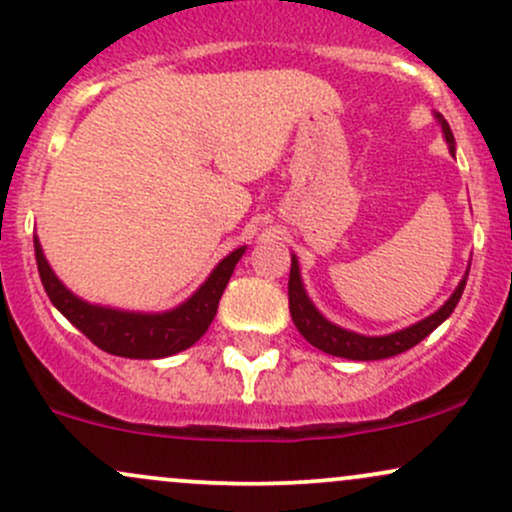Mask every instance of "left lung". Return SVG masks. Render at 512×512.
<instances>
[{
	"instance_id": "left-lung-1",
	"label": "left lung",
	"mask_w": 512,
	"mask_h": 512,
	"mask_svg": "<svg viewBox=\"0 0 512 512\" xmlns=\"http://www.w3.org/2000/svg\"><path fill=\"white\" fill-rule=\"evenodd\" d=\"M440 127H443L445 142L450 144V154H455V137H452L450 125L443 120V115H436ZM469 274V272H467ZM467 274L462 276V281L457 284V289L452 296L445 301L443 308H438L436 313L428 315L426 320L416 322V325L407 327V330H399L385 337H363V334L342 330V327L332 325L330 320H325L313 303H310L308 293L303 289L301 281V269H298L296 255H291V274H289V310L293 317V325L298 327V332L308 339L310 344L317 346L320 351L330 356L339 358H351V361H380V358H390L409 351L411 346H416L421 339H426L440 322H445L455 310V305L460 303L464 284H467Z\"/></svg>"
}]
</instances>
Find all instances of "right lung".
Instances as JSON below:
<instances>
[{
	"mask_svg": "<svg viewBox=\"0 0 512 512\" xmlns=\"http://www.w3.org/2000/svg\"><path fill=\"white\" fill-rule=\"evenodd\" d=\"M33 243L40 281H43L52 305L72 322L76 330L84 332L98 349L125 358H163L195 344L209 330L216 308H219L221 293L245 252V248H238L228 257H223L214 272L209 274V279L199 286L195 296L187 298L178 308L168 310V313L149 315L101 308V305H91L76 298L50 269L38 238H33Z\"/></svg>",
	"mask_w": 512,
	"mask_h": 512,
	"instance_id": "add662e5",
	"label": "right lung"
}]
</instances>
